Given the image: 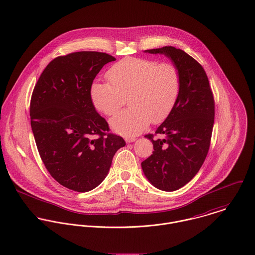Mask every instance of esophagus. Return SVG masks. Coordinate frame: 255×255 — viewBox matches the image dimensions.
<instances>
[{
    "label": "esophagus",
    "instance_id": "obj_1",
    "mask_svg": "<svg viewBox=\"0 0 255 255\" xmlns=\"http://www.w3.org/2000/svg\"><path fill=\"white\" fill-rule=\"evenodd\" d=\"M126 141H127L128 143L133 142V141H135V137H128V138H126Z\"/></svg>",
    "mask_w": 255,
    "mask_h": 255
}]
</instances>
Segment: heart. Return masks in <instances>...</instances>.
<instances>
[{
    "mask_svg": "<svg viewBox=\"0 0 255 255\" xmlns=\"http://www.w3.org/2000/svg\"><path fill=\"white\" fill-rule=\"evenodd\" d=\"M109 82H94L90 99L94 108L112 116L128 96L130 107L110 120L111 128L126 136L143 131L151 122H163L174 109L181 91V73L172 63L127 57L107 72Z\"/></svg>",
    "mask_w": 255,
    "mask_h": 255,
    "instance_id": "obj_1",
    "label": "heart"
}]
</instances>
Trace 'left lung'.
Wrapping results in <instances>:
<instances>
[{"instance_id":"8db88e82","label":"left lung","mask_w":255,"mask_h":255,"mask_svg":"<svg viewBox=\"0 0 255 255\" xmlns=\"http://www.w3.org/2000/svg\"><path fill=\"white\" fill-rule=\"evenodd\" d=\"M164 54L179 69L181 91L171 114L153 134V154L141 163L143 173L155 187L174 191L190 182L201 168L211 141L215 102L202 66L181 49L172 46L146 50Z\"/></svg>"}]
</instances>
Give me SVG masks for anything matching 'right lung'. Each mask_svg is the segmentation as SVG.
I'll return each instance as SVG.
<instances>
[{
	"label": "right lung",
	"mask_w": 255,
	"mask_h": 255,
	"mask_svg": "<svg viewBox=\"0 0 255 255\" xmlns=\"http://www.w3.org/2000/svg\"><path fill=\"white\" fill-rule=\"evenodd\" d=\"M116 59L101 52L55 58L41 73L30 101V122L39 155L65 187L86 192L108 175L115 153L126 145L92 105L90 88Z\"/></svg>",
	"instance_id": "obj_1"
}]
</instances>
